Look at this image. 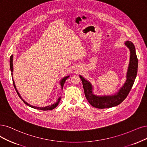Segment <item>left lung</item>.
I'll return each mask as SVG.
<instances>
[{"instance_id": "left-lung-1", "label": "left lung", "mask_w": 147, "mask_h": 147, "mask_svg": "<svg viewBox=\"0 0 147 147\" xmlns=\"http://www.w3.org/2000/svg\"><path fill=\"white\" fill-rule=\"evenodd\" d=\"M125 44L130 51L129 63L127 73L126 82L116 94L112 96L105 95L102 96L94 95L93 93V86L91 84L85 80L82 76H79L82 82L86 98L90 104L95 108L103 109L119 105L125 99L132 88L137 76L138 59L133 43L130 41H126Z\"/></svg>"}]
</instances>
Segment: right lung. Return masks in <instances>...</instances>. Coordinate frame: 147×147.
Returning <instances> with one entry per match:
<instances>
[{
  "label": "right lung",
  "mask_w": 147,
  "mask_h": 147,
  "mask_svg": "<svg viewBox=\"0 0 147 147\" xmlns=\"http://www.w3.org/2000/svg\"><path fill=\"white\" fill-rule=\"evenodd\" d=\"M13 56L11 55L10 56V59H9V64H10V69H11V76H13ZM69 77V76H66V77H64L61 80V82H60V84H61V88H62V90L63 88V85L65 84V82L66 81V80ZM13 85L14 86V88L16 90V92H17L18 94L19 95V96L20 97V99L23 100V102L25 103V104L26 105H27L28 106L31 107V108H35V109H37V110H43V111H47V110H51L53 109H54V108H55L59 104V103L60 102V101H61V97H60L59 98L57 99V101L54 103V104H53V105H49V106H47V107H34V106H32L29 104H28L26 102H25L22 98V97L20 96V94L19 93V92L17 90V88H16V85H15V84H14V81L13 80Z\"/></svg>",
  "instance_id": "right-lung-1"
}]
</instances>
